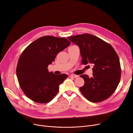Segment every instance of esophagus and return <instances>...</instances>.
I'll return each mask as SVG.
<instances>
[{"label": "esophagus", "instance_id": "esophagus-1", "mask_svg": "<svg viewBox=\"0 0 133 133\" xmlns=\"http://www.w3.org/2000/svg\"><path fill=\"white\" fill-rule=\"evenodd\" d=\"M70 77H72L73 78H78L79 76L78 75H74V74H71L70 76Z\"/></svg>", "mask_w": 133, "mask_h": 133}]
</instances>
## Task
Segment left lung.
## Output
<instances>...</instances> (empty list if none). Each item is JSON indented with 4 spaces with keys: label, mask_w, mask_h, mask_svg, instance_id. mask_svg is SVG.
<instances>
[{
    "label": "left lung",
    "mask_w": 133,
    "mask_h": 133,
    "mask_svg": "<svg viewBox=\"0 0 133 133\" xmlns=\"http://www.w3.org/2000/svg\"><path fill=\"white\" fill-rule=\"evenodd\" d=\"M77 45L82 56V64H91L93 76H80L84 80L80 90L92 102H99L110 97L116 90L121 77L119 57L112 46L90 34L68 37Z\"/></svg>",
    "instance_id": "left-lung-1"
}]
</instances>
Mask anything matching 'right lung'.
Instances as JSON below:
<instances>
[{
	"instance_id": "obj_1",
	"label": "right lung",
	"mask_w": 133,
	"mask_h": 133,
	"mask_svg": "<svg viewBox=\"0 0 133 133\" xmlns=\"http://www.w3.org/2000/svg\"><path fill=\"white\" fill-rule=\"evenodd\" d=\"M66 38L44 36L34 41L23 51L17 63L16 75L22 90L31 100L39 104L51 101L59 90V85L68 77L49 72L60 52L70 45Z\"/></svg>"
}]
</instances>
